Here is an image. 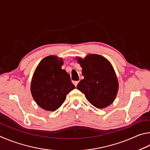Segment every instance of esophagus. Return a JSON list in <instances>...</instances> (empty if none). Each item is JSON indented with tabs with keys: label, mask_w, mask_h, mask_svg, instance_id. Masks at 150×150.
Wrapping results in <instances>:
<instances>
[{
	"label": "esophagus",
	"mask_w": 150,
	"mask_h": 150,
	"mask_svg": "<svg viewBox=\"0 0 150 150\" xmlns=\"http://www.w3.org/2000/svg\"><path fill=\"white\" fill-rule=\"evenodd\" d=\"M78 83H79V82H78V81H74V82H73V83H74V84L75 86H76L78 85Z\"/></svg>",
	"instance_id": "esophagus-1"
}]
</instances>
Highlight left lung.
<instances>
[{
  "mask_svg": "<svg viewBox=\"0 0 150 150\" xmlns=\"http://www.w3.org/2000/svg\"><path fill=\"white\" fill-rule=\"evenodd\" d=\"M82 68L84 78L78 83L77 89L98 109L109 106L116 98L119 81L115 71L108 60L96 54H89L84 59L76 57Z\"/></svg>",
  "mask_w": 150,
  "mask_h": 150,
  "instance_id": "left-lung-1",
  "label": "left lung"
}]
</instances>
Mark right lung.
Returning <instances> with one entry per match:
<instances>
[{"label": "right lung", "mask_w": 150, "mask_h": 150, "mask_svg": "<svg viewBox=\"0 0 150 150\" xmlns=\"http://www.w3.org/2000/svg\"><path fill=\"white\" fill-rule=\"evenodd\" d=\"M63 59L55 55L45 57L35 68L31 82L34 101L45 111H54L64 103L67 96L76 88L69 74L62 69Z\"/></svg>", "instance_id": "1"}]
</instances>
